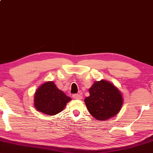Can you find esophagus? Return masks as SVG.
Instances as JSON below:
<instances>
[{"label": "esophagus", "mask_w": 153, "mask_h": 153, "mask_svg": "<svg viewBox=\"0 0 153 153\" xmlns=\"http://www.w3.org/2000/svg\"><path fill=\"white\" fill-rule=\"evenodd\" d=\"M72 97H73L74 99L76 100H81L82 99V96L79 94H74L72 95Z\"/></svg>", "instance_id": "obj_1"}]
</instances>
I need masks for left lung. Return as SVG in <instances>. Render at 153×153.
<instances>
[{"label": "left lung", "mask_w": 153, "mask_h": 153, "mask_svg": "<svg viewBox=\"0 0 153 153\" xmlns=\"http://www.w3.org/2000/svg\"><path fill=\"white\" fill-rule=\"evenodd\" d=\"M89 92L90 96L85 98V103L90 114L98 120H106L120 111L123 96L110 82L105 80L96 81L89 89Z\"/></svg>", "instance_id": "left-lung-1"}]
</instances>
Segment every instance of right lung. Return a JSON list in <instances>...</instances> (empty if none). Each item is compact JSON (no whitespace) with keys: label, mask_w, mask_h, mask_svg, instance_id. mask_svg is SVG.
<instances>
[{"label":"right lung","mask_w":153,"mask_h":153,"mask_svg":"<svg viewBox=\"0 0 153 153\" xmlns=\"http://www.w3.org/2000/svg\"><path fill=\"white\" fill-rule=\"evenodd\" d=\"M71 98L59 90L53 81L42 84L37 89L34 96V106L37 111L44 114H57L64 109Z\"/></svg>","instance_id":"right-lung-1"}]
</instances>
